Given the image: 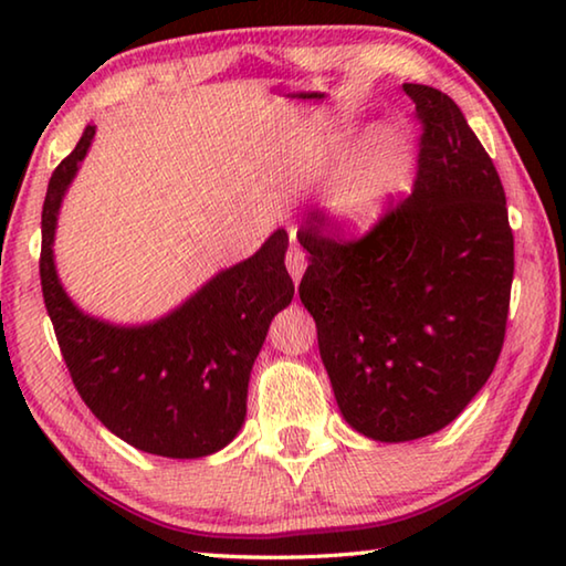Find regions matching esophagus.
I'll use <instances>...</instances> for the list:
<instances>
[{
	"instance_id": "obj_1",
	"label": "esophagus",
	"mask_w": 566,
	"mask_h": 566,
	"mask_svg": "<svg viewBox=\"0 0 566 566\" xmlns=\"http://www.w3.org/2000/svg\"><path fill=\"white\" fill-rule=\"evenodd\" d=\"M284 262H286V270H290V274H292V280L300 282L304 270H306V256L302 252V247L300 244H290V249H286Z\"/></svg>"
}]
</instances>
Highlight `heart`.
Segmentation results:
<instances>
[{
    "mask_svg": "<svg viewBox=\"0 0 566 566\" xmlns=\"http://www.w3.org/2000/svg\"><path fill=\"white\" fill-rule=\"evenodd\" d=\"M407 139L397 132L381 134L371 155L349 169L332 191V209L342 222L367 227L381 214L407 169Z\"/></svg>",
    "mask_w": 566,
    "mask_h": 566,
    "instance_id": "obj_1",
    "label": "heart"
}]
</instances>
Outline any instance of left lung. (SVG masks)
<instances>
[{
    "mask_svg": "<svg viewBox=\"0 0 566 566\" xmlns=\"http://www.w3.org/2000/svg\"><path fill=\"white\" fill-rule=\"evenodd\" d=\"M421 124L411 195L344 239L312 212L300 300L344 419L377 442L454 421L500 359L514 276L502 179L452 97L405 84Z\"/></svg>",
    "mask_w": 566,
    "mask_h": 566,
    "instance_id": "left-lung-1",
    "label": "left lung"
}]
</instances>
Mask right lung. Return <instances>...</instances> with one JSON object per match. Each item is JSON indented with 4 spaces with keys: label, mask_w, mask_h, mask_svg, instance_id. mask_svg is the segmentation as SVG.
<instances>
[{
    "label": "right lung",
    "mask_w": 566,
    "mask_h": 566,
    "mask_svg": "<svg viewBox=\"0 0 566 566\" xmlns=\"http://www.w3.org/2000/svg\"><path fill=\"white\" fill-rule=\"evenodd\" d=\"M94 127L60 161L42 209L40 276L44 306L76 391L112 434L169 459H197L227 447L247 415L249 371L276 312L294 296L284 266V229L249 260L145 327H114L82 314L56 280V212Z\"/></svg>",
    "instance_id": "add662e5"
}]
</instances>
